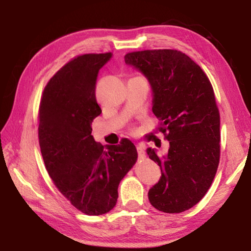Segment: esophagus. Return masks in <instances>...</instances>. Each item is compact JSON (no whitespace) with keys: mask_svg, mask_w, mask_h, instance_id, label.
Wrapping results in <instances>:
<instances>
[{"mask_svg":"<svg viewBox=\"0 0 251 251\" xmlns=\"http://www.w3.org/2000/svg\"><path fill=\"white\" fill-rule=\"evenodd\" d=\"M137 152H138V157L139 158H144L145 157V148H144L143 145H137Z\"/></svg>","mask_w":251,"mask_h":251,"instance_id":"obj_1","label":"esophagus"}]
</instances>
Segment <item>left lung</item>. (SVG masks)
<instances>
[{
    "label": "left lung",
    "mask_w": 251,
    "mask_h": 251,
    "mask_svg": "<svg viewBox=\"0 0 251 251\" xmlns=\"http://www.w3.org/2000/svg\"><path fill=\"white\" fill-rule=\"evenodd\" d=\"M125 63L150 82L152 113L169 142L163 156L156 148L146 151L161 172L148 199L160 211L182 212L201 201L218 168L220 117L214 90L201 66L179 50L128 53Z\"/></svg>",
    "instance_id": "8db88e82"
}]
</instances>
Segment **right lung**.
I'll list each match as a JSON object with an SVG mask.
<instances>
[{
  "label": "right lung",
  "mask_w": 251,
  "mask_h": 251,
  "mask_svg": "<svg viewBox=\"0 0 251 251\" xmlns=\"http://www.w3.org/2000/svg\"><path fill=\"white\" fill-rule=\"evenodd\" d=\"M112 53L72 59L46 85L41 99L39 139L50 177L72 205L84 214L103 215L118 198V185L137 159L129 139L103 146L92 123L101 109L95 96L100 70Z\"/></svg>",
  "instance_id": "right-lung-1"
}]
</instances>
